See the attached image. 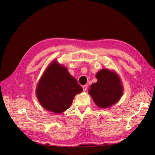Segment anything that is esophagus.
<instances>
[{
  "instance_id": "1",
  "label": "esophagus",
  "mask_w": 155,
  "mask_h": 155,
  "mask_svg": "<svg viewBox=\"0 0 155 155\" xmlns=\"http://www.w3.org/2000/svg\"><path fill=\"white\" fill-rule=\"evenodd\" d=\"M82 88H83V91L84 92H85L87 90V88H88V85H84V86H83L82 87Z\"/></svg>"
}]
</instances>
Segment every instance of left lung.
<instances>
[{"mask_svg":"<svg viewBox=\"0 0 155 155\" xmlns=\"http://www.w3.org/2000/svg\"><path fill=\"white\" fill-rule=\"evenodd\" d=\"M96 83L92 84L88 93L95 104L107 109L118 102L123 95L124 86L120 78L114 70L103 68L96 74Z\"/></svg>","mask_w":155,"mask_h":155,"instance_id":"8db88e82","label":"left lung"}]
</instances>
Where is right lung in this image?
Returning a JSON list of instances; mask_svg holds the SVG:
<instances>
[{"mask_svg": "<svg viewBox=\"0 0 155 155\" xmlns=\"http://www.w3.org/2000/svg\"><path fill=\"white\" fill-rule=\"evenodd\" d=\"M82 91V87L67 68L55 59L49 64L42 75L35 93L42 107L60 114L68 109L75 96Z\"/></svg>", "mask_w": 155, "mask_h": 155, "instance_id": "add662e5", "label": "right lung"}]
</instances>
